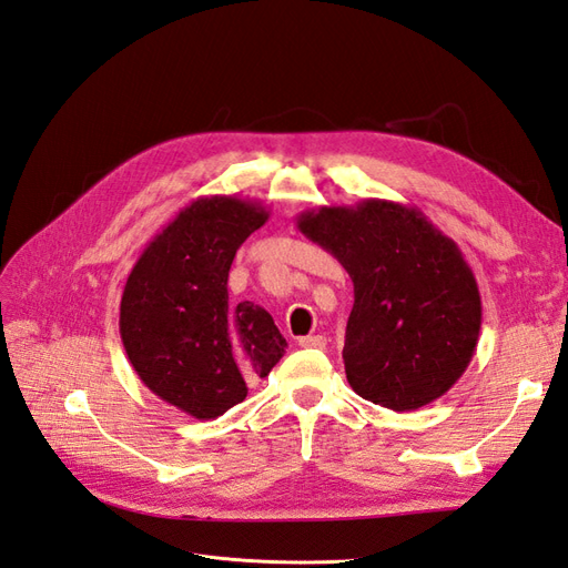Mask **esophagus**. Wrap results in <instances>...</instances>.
<instances>
[{"instance_id": "34e87169", "label": "esophagus", "mask_w": 568, "mask_h": 568, "mask_svg": "<svg viewBox=\"0 0 568 568\" xmlns=\"http://www.w3.org/2000/svg\"><path fill=\"white\" fill-rule=\"evenodd\" d=\"M298 346L301 348H317V351H322V348H326V338L322 334L303 336V338H298Z\"/></svg>"}]
</instances>
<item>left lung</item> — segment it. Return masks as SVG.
I'll return each instance as SVG.
<instances>
[{
    "instance_id": "left-lung-1",
    "label": "left lung",
    "mask_w": 568,
    "mask_h": 568,
    "mask_svg": "<svg viewBox=\"0 0 568 568\" xmlns=\"http://www.w3.org/2000/svg\"><path fill=\"white\" fill-rule=\"evenodd\" d=\"M298 230L353 280L348 384L393 412L448 393L476 353L480 294L459 246L415 209L386 199L320 205Z\"/></svg>"
}]
</instances>
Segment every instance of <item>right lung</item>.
<instances>
[{
  "instance_id": "obj_1",
  "label": "right lung",
  "mask_w": 568,
  "mask_h": 568,
  "mask_svg": "<svg viewBox=\"0 0 568 568\" xmlns=\"http://www.w3.org/2000/svg\"><path fill=\"white\" fill-rule=\"evenodd\" d=\"M261 201L201 196L151 239L120 298V338L144 386L194 419L242 403L280 363L286 338L265 307L232 305L236 248L261 230Z\"/></svg>"
}]
</instances>
